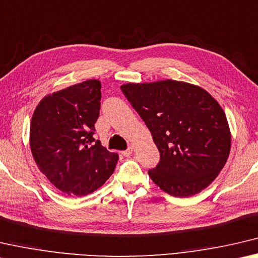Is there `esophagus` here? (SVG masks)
Returning a JSON list of instances; mask_svg holds the SVG:
<instances>
[{"instance_id":"34e87169","label":"esophagus","mask_w":258,"mask_h":258,"mask_svg":"<svg viewBox=\"0 0 258 258\" xmlns=\"http://www.w3.org/2000/svg\"><path fill=\"white\" fill-rule=\"evenodd\" d=\"M133 152H134V147H133V146H129L128 149H126L125 151L122 152V154H123V157H129V155L132 154Z\"/></svg>"}]
</instances>
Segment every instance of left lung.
I'll return each instance as SVG.
<instances>
[{
    "mask_svg": "<svg viewBox=\"0 0 258 258\" xmlns=\"http://www.w3.org/2000/svg\"><path fill=\"white\" fill-rule=\"evenodd\" d=\"M150 129L160 152L151 179L170 196L191 197L206 188L225 166L231 134L225 113L208 92L166 80L121 86Z\"/></svg>",
    "mask_w": 258,
    "mask_h": 258,
    "instance_id": "left-lung-1",
    "label": "left lung"
}]
</instances>
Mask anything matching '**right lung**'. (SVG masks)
I'll use <instances>...</instances> for the list:
<instances>
[{"label": "right lung", "instance_id": "right-lung-1", "mask_svg": "<svg viewBox=\"0 0 258 258\" xmlns=\"http://www.w3.org/2000/svg\"><path fill=\"white\" fill-rule=\"evenodd\" d=\"M100 82L88 80L53 92L37 105L31 122L33 158L62 193L82 197L99 188L114 172L119 154L95 139Z\"/></svg>", "mask_w": 258, "mask_h": 258}]
</instances>
